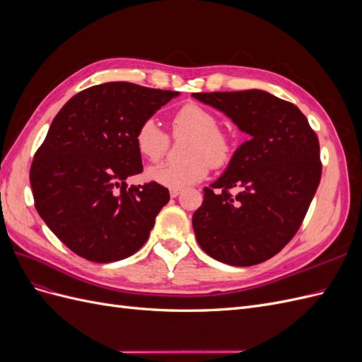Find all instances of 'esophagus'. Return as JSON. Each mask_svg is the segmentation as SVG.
<instances>
[{"instance_id":"34e87169","label":"esophagus","mask_w":362,"mask_h":362,"mask_svg":"<svg viewBox=\"0 0 362 362\" xmlns=\"http://www.w3.org/2000/svg\"><path fill=\"white\" fill-rule=\"evenodd\" d=\"M181 189H170V196L172 198H177V196H180L181 194Z\"/></svg>"}]
</instances>
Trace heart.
<instances>
[{
	"label": "heart",
	"mask_w": 362,
	"mask_h": 362,
	"mask_svg": "<svg viewBox=\"0 0 362 362\" xmlns=\"http://www.w3.org/2000/svg\"><path fill=\"white\" fill-rule=\"evenodd\" d=\"M217 117L199 104L189 103L178 108L172 117L175 137H189L182 148L185 160L161 163L146 170V178L170 189H182L199 182L208 173V163L223 166L233 154L231 139L217 129ZM136 148L141 157L158 161L169 145L166 133L156 119H146L136 131Z\"/></svg>",
	"instance_id": "b5f03b06"
}]
</instances>
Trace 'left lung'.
I'll list each match as a JSON object with an SVG mask.
<instances>
[{
  "label": "left lung",
  "instance_id": "8db88e82",
  "mask_svg": "<svg viewBox=\"0 0 362 362\" xmlns=\"http://www.w3.org/2000/svg\"><path fill=\"white\" fill-rule=\"evenodd\" d=\"M192 96L249 136L204 189L193 214L196 240L225 264H259L290 242L308 211L322 177L319 139L298 107L266 90Z\"/></svg>",
  "mask_w": 362,
  "mask_h": 362
}]
</instances>
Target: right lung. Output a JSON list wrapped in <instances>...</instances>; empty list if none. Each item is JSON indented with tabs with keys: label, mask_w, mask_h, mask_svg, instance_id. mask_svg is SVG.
Instances as JSON below:
<instances>
[{
	"label": "right lung",
	"mask_w": 362,
	"mask_h": 362,
	"mask_svg": "<svg viewBox=\"0 0 362 362\" xmlns=\"http://www.w3.org/2000/svg\"><path fill=\"white\" fill-rule=\"evenodd\" d=\"M180 92L115 81L72 96L54 117L30 170L39 216L76 255L93 262L128 258L146 243L169 190L144 170L136 131Z\"/></svg>",
	"instance_id": "obj_1"
}]
</instances>
